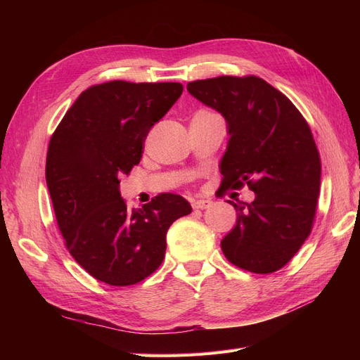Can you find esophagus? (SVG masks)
Segmentation results:
<instances>
[{"label":"esophagus","instance_id":"esophagus-1","mask_svg":"<svg viewBox=\"0 0 360 360\" xmlns=\"http://www.w3.org/2000/svg\"><path fill=\"white\" fill-rule=\"evenodd\" d=\"M210 205H212V201H210V200H204V198L197 200V201H193V202H192V207H193V209H197V210L209 209Z\"/></svg>","mask_w":360,"mask_h":360}]
</instances>
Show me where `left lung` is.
Masks as SVG:
<instances>
[{"instance_id":"obj_1","label":"left lung","mask_w":360,"mask_h":360,"mask_svg":"<svg viewBox=\"0 0 360 360\" xmlns=\"http://www.w3.org/2000/svg\"><path fill=\"white\" fill-rule=\"evenodd\" d=\"M188 91L226 122L222 186L246 183L255 192L250 204L228 201L237 221L222 252L254 274L276 271L307 240L317 209L321 165L311 129L288 97L257 76L193 81Z\"/></svg>"}]
</instances>
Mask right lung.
Listing matches in <instances>:
<instances>
[{
	"mask_svg": "<svg viewBox=\"0 0 360 360\" xmlns=\"http://www.w3.org/2000/svg\"><path fill=\"white\" fill-rule=\"evenodd\" d=\"M181 93L179 82L90 86L51 138L46 184L58 228L78 264L105 284L126 287L153 274L169 226L192 212L174 193L129 210L118 181L138 165L150 129Z\"/></svg>",
	"mask_w": 360,
	"mask_h": 360,
	"instance_id": "obj_1",
	"label": "right lung"
}]
</instances>
